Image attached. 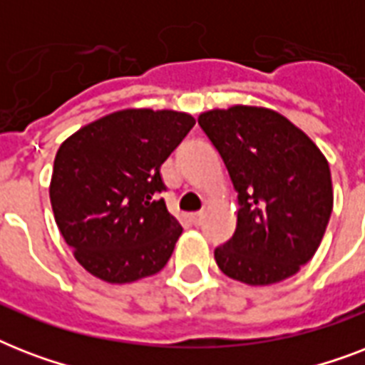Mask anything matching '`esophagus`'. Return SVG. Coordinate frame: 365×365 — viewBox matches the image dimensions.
I'll use <instances>...</instances> for the list:
<instances>
[{"mask_svg":"<svg viewBox=\"0 0 365 365\" xmlns=\"http://www.w3.org/2000/svg\"><path fill=\"white\" fill-rule=\"evenodd\" d=\"M202 217H205V212L202 210L193 212V214H191V222H193L195 225H200V223H202Z\"/></svg>","mask_w":365,"mask_h":365,"instance_id":"obj_1","label":"esophagus"}]
</instances>
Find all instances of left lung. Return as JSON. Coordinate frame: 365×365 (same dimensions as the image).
Returning <instances> with one entry per match:
<instances>
[{
    "label": "left lung",
    "instance_id": "obj_1",
    "mask_svg": "<svg viewBox=\"0 0 365 365\" xmlns=\"http://www.w3.org/2000/svg\"><path fill=\"white\" fill-rule=\"evenodd\" d=\"M199 125L239 193L235 235L214 250L217 267L250 286L289 278L314 255L328 227V160L305 132L267 108L206 111Z\"/></svg>",
    "mask_w": 365,
    "mask_h": 365
}]
</instances>
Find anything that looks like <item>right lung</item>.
<instances>
[{
    "instance_id": "1",
    "label": "right lung",
    "mask_w": 365,
    "mask_h": 365,
    "mask_svg": "<svg viewBox=\"0 0 365 365\" xmlns=\"http://www.w3.org/2000/svg\"><path fill=\"white\" fill-rule=\"evenodd\" d=\"M195 119L123 110L71 134L56 151L51 205L60 233L91 274L126 284L159 272L182 225L166 210L160 166Z\"/></svg>"
}]
</instances>
